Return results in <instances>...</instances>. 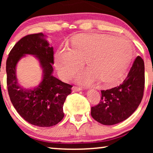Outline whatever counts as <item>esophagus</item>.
<instances>
[{"instance_id": "esophagus-1", "label": "esophagus", "mask_w": 153, "mask_h": 153, "mask_svg": "<svg viewBox=\"0 0 153 153\" xmlns=\"http://www.w3.org/2000/svg\"><path fill=\"white\" fill-rule=\"evenodd\" d=\"M82 90V88L80 87H76V86H73L72 88V92H76V91H80Z\"/></svg>"}]
</instances>
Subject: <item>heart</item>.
I'll list each match as a JSON object with an SVG mask.
<instances>
[{"label":"heart","mask_w":153,"mask_h":153,"mask_svg":"<svg viewBox=\"0 0 153 153\" xmlns=\"http://www.w3.org/2000/svg\"><path fill=\"white\" fill-rule=\"evenodd\" d=\"M133 55L132 45L125 37L84 35L73 42L72 48L58 49L55 65L62 79H68L80 70L85 58L88 68L79 75V81L89 84L99 79L114 85L126 72Z\"/></svg>","instance_id":"heart-1"}]
</instances>
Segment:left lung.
<instances>
[{
	"instance_id": "1",
	"label": "left lung",
	"mask_w": 153,
	"mask_h": 153,
	"mask_svg": "<svg viewBox=\"0 0 153 153\" xmlns=\"http://www.w3.org/2000/svg\"><path fill=\"white\" fill-rule=\"evenodd\" d=\"M144 85V62L137 56L122 84L101 91L100 103L91 107L92 117L104 125L118 124L126 120L141 103Z\"/></svg>"
}]
</instances>
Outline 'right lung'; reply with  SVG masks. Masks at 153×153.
<instances>
[{
  "label": "right lung",
  "instance_id": "1",
  "mask_svg": "<svg viewBox=\"0 0 153 153\" xmlns=\"http://www.w3.org/2000/svg\"><path fill=\"white\" fill-rule=\"evenodd\" d=\"M46 37L42 33L24 37L12 48L6 62L10 100L25 120L38 127H51L62 120V106L72 87L53 76V49ZM26 55L36 57L43 70L42 81L33 89L21 87L16 77L17 63Z\"/></svg>",
  "mask_w": 153,
  "mask_h": 153
}]
</instances>
